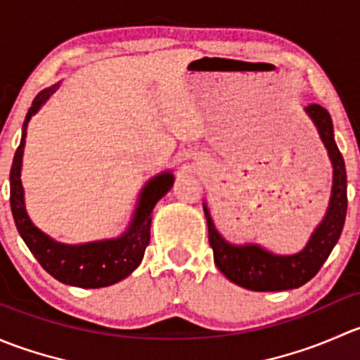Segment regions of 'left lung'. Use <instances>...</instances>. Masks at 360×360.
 Returning <instances> with one entry per match:
<instances>
[{"mask_svg": "<svg viewBox=\"0 0 360 360\" xmlns=\"http://www.w3.org/2000/svg\"><path fill=\"white\" fill-rule=\"evenodd\" d=\"M304 112L328 151L333 167V184L328 210L300 252L277 254L252 242L231 244L217 231L207 202H203L214 263L228 281L249 291H288L307 284L326 263L343 230L347 216V170L336 146L333 120L319 104H308Z\"/></svg>", "mask_w": 360, "mask_h": 360, "instance_id": "8db88e82", "label": "left lung"}]
</instances>
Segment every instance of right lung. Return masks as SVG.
Returning <instances> with one entry per match:
<instances>
[{
    "label": "right lung",
    "mask_w": 360,
    "mask_h": 360,
    "mask_svg": "<svg viewBox=\"0 0 360 360\" xmlns=\"http://www.w3.org/2000/svg\"><path fill=\"white\" fill-rule=\"evenodd\" d=\"M59 86L60 82L41 90L34 97L32 106L25 115L22 137H20V144L13 157L12 170H10V205H12L13 221L32 256L53 278L63 284L75 285V288H108L129 277L143 261L144 250L150 244L151 212L160 198L172 188L174 174L172 170H163L144 184L137 197L132 219L120 237L85 242V244H63L39 230L32 223L25 209L24 186L20 179L25 136H27L29 120L41 110L43 104L52 97V94Z\"/></svg>",
    "instance_id": "right-lung-1"
}]
</instances>
